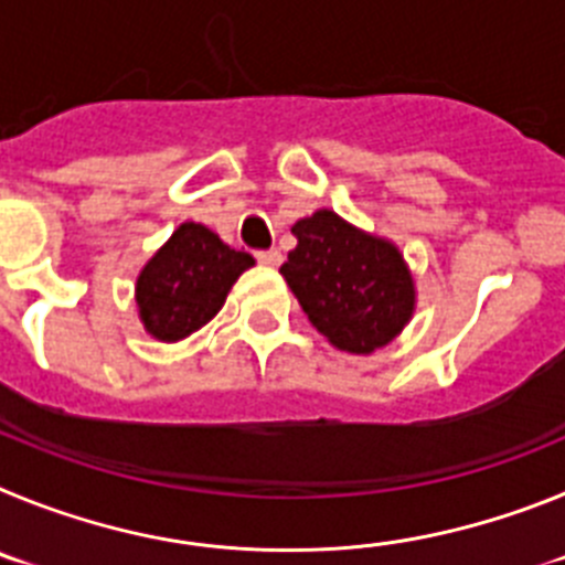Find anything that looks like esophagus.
Instances as JSON below:
<instances>
[{
	"label": "esophagus",
	"instance_id": "esophagus-1",
	"mask_svg": "<svg viewBox=\"0 0 565 565\" xmlns=\"http://www.w3.org/2000/svg\"><path fill=\"white\" fill-rule=\"evenodd\" d=\"M257 259L263 266H279V263H282V254H279L277 248H263V252H257Z\"/></svg>",
	"mask_w": 565,
	"mask_h": 565
}]
</instances>
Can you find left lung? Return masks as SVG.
Masks as SVG:
<instances>
[{"mask_svg": "<svg viewBox=\"0 0 565 565\" xmlns=\"http://www.w3.org/2000/svg\"><path fill=\"white\" fill-rule=\"evenodd\" d=\"M297 248L279 274L311 326L333 348L373 353L396 339L416 311V282L391 239L319 209L291 226Z\"/></svg>", "mask_w": 565, "mask_h": 565, "instance_id": "8db88e82", "label": "left lung"}]
</instances>
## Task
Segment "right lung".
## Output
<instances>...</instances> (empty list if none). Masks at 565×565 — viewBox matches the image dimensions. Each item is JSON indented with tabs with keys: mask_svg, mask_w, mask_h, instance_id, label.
<instances>
[{
	"mask_svg": "<svg viewBox=\"0 0 565 565\" xmlns=\"http://www.w3.org/2000/svg\"><path fill=\"white\" fill-rule=\"evenodd\" d=\"M254 257L234 252L203 223H181L135 282L138 317L149 337L178 342L221 311Z\"/></svg>",
	"mask_w": 565,
	"mask_h": 565,
	"instance_id": "obj_1",
	"label": "right lung"
}]
</instances>
